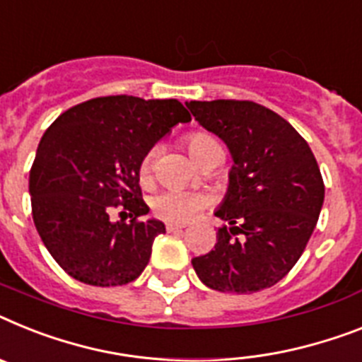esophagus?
<instances>
[{"label":"esophagus","instance_id":"34e87169","mask_svg":"<svg viewBox=\"0 0 362 362\" xmlns=\"http://www.w3.org/2000/svg\"><path fill=\"white\" fill-rule=\"evenodd\" d=\"M165 228H167V232H178V230H182V224H175V223H167L165 224Z\"/></svg>","mask_w":362,"mask_h":362}]
</instances>
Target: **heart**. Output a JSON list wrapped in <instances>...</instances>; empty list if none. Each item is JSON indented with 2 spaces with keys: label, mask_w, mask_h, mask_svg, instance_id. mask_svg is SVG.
Wrapping results in <instances>:
<instances>
[{
  "label": "heart",
  "mask_w": 362,
  "mask_h": 362,
  "mask_svg": "<svg viewBox=\"0 0 362 362\" xmlns=\"http://www.w3.org/2000/svg\"><path fill=\"white\" fill-rule=\"evenodd\" d=\"M187 151L193 156L197 163L209 154L214 148H221L214 138L206 132H191L184 139ZM154 158H156V148H148L145 156L139 162V176L141 180H147L151 176L154 165ZM209 199L208 195L200 193V191H186V189H165L162 193H158L151 200V208L153 214L162 221L167 223H187L191 218L199 214L200 209H204L208 206Z\"/></svg>",
  "instance_id": "1"
}]
</instances>
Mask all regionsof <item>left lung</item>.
<instances>
[{
  "label": "left lung",
  "mask_w": 362,
  "mask_h": 362,
  "mask_svg": "<svg viewBox=\"0 0 362 362\" xmlns=\"http://www.w3.org/2000/svg\"><path fill=\"white\" fill-rule=\"evenodd\" d=\"M204 129L228 145L230 187L215 211L218 228L197 276L221 293H257L289 274L305 250L324 204V180L308 141L289 121L254 101H191Z\"/></svg>",
  "instance_id": "8db88e82"
}]
</instances>
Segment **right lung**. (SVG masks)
I'll use <instances>...</instances> for the list:
<instances>
[{
    "label": "right lung",
    "instance_id": "right-lung-1",
    "mask_svg": "<svg viewBox=\"0 0 362 362\" xmlns=\"http://www.w3.org/2000/svg\"><path fill=\"white\" fill-rule=\"evenodd\" d=\"M191 121L176 99L95 97L60 114L42 136L29 173L33 221L53 259L97 287L124 285L147 267L165 232L151 218L139 162L176 123ZM131 217L110 221V209Z\"/></svg>",
    "mask_w": 362,
    "mask_h": 362
}]
</instances>
